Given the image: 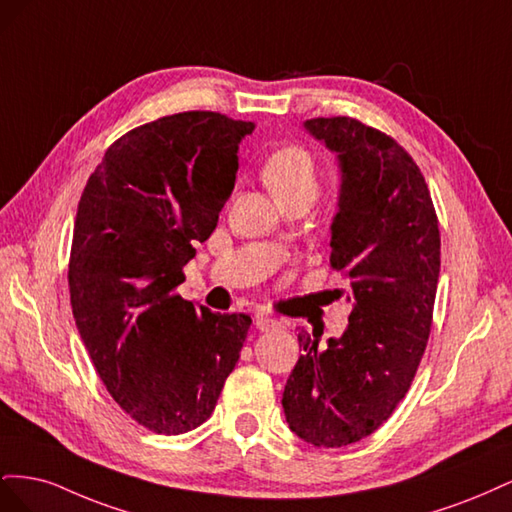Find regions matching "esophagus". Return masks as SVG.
<instances>
[{
	"mask_svg": "<svg viewBox=\"0 0 512 512\" xmlns=\"http://www.w3.org/2000/svg\"><path fill=\"white\" fill-rule=\"evenodd\" d=\"M256 329L262 333H269V331H277V329H286V322L280 318H273V316H256Z\"/></svg>",
	"mask_w": 512,
	"mask_h": 512,
	"instance_id": "obj_1",
	"label": "esophagus"
}]
</instances>
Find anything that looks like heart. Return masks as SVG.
<instances>
[{"instance_id": "1", "label": "heart", "mask_w": 512, "mask_h": 512, "mask_svg": "<svg viewBox=\"0 0 512 512\" xmlns=\"http://www.w3.org/2000/svg\"><path fill=\"white\" fill-rule=\"evenodd\" d=\"M260 175L280 205H312L320 194V164L312 151L297 143L271 151L262 162Z\"/></svg>"}]
</instances>
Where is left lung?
I'll return each instance as SVG.
<instances>
[{
  "label": "left lung",
  "instance_id": "8db88e82",
  "mask_svg": "<svg viewBox=\"0 0 512 512\" xmlns=\"http://www.w3.org/2000/svg\"><path fill=\"white\" fill-rule=\"evenodd\" d=\"M305 128L342 166L331 267L346 277L352 312L327 348L299 333L305 352L282 406L301 440L337 448L371 436L410 389L433 322L440 228L421 168L393 136L352 117Z\"/></svg>",
  "mask_w": 512,
  "mask_h": 512
}]
</instances>
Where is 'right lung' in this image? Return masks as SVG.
I'll return each mask as SVG.
<instances>
[{"label":"right lung","instance_id":"obj_1","mask_svg":"<svg viewBox=\"0 0 512 512\" xmlns=\"http://www.w3.org/2000/svg\"><path fill=\"white\" fill-rule=\"evenodd\" d=\"M252 121L185 111L106 149L76 209L72 314L106 391L138 425L179 436L203 425L239 361L247 314L181 299L183 267L235 188Z\"/></svg>","mask_w":512,"mask_h":512}]
</instances>
